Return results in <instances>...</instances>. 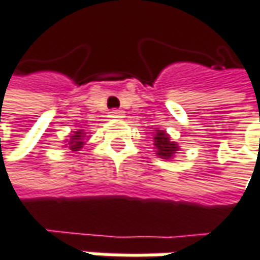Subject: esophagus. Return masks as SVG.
I'll list each match as a JSON object with an SVG mask.
<instances>
[{
	"label": "esophagus",
	"mask_w": 260,
	"mask_h": 260,
	"mask_svg": "<svg viewBox=\"0 0 260 260\" xmlns=\"http://www.w3.org/2000/svg\"><path fill=\"white\" fill-rule=\"evenodd\" d=\"M109 117H111V118H122V117H124V112L120 111V109H112V111L109 112Z\"/></svg>",
	"instance_id": "obj_1"
}]
</instances>
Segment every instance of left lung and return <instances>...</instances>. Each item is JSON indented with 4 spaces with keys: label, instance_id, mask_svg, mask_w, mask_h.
I'll use <instances>...</instances> for the list:
<instances>
[{
    "label": "left lung",
    "instance_id": "left-lung-1",
    "mask_svg": "<svg viewBox=\"0 0 260 260\" xmlns=\"http://www.w3.org/2000/svg\"><path fill=\"white\" fill-rule=\"evenodd\" d=\"M152 139H154V149L159 158L170 159L179 151V145L176 142H172L164 130H155V135Z\"/></svg>",
    "mask_w": 260,
    "mask_h": 260
}]
</instances>
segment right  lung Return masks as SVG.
I'll return each instance as SVG.
<instances>
[{"instance_id": "right-lung-1", "label": "right lung", "mask_w": 260, "mask_h": 260, "mask_svg": "<svg viewBox=\"0 0 260 260\" xmlns=\"http://www.w3.org/2000/svg\"><path fill=\"white\" fill-rule=\"evenodd\" d=\"M66 142H68L71 151H80V149L83 148L84 143H85V132H84V130H77V132H74V133L69 136V140H66Z\"/></svg>"}]
</instances>
